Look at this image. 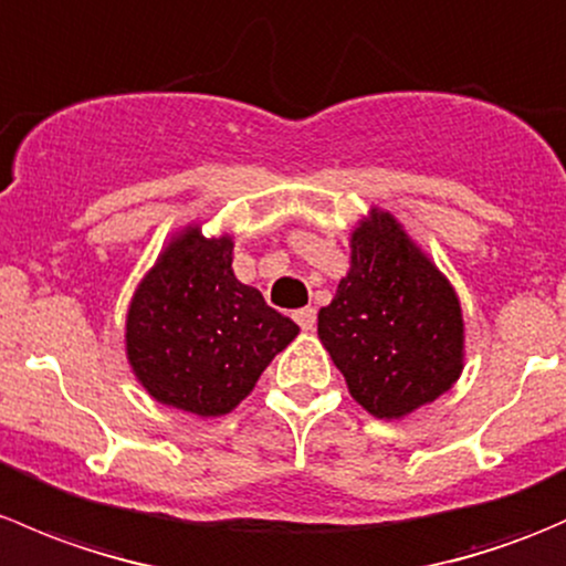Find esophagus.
I'll list each match as a JSON object with an SVG mask.
<instances>
[{
  "label": "esophagus",
  "mask_w": 566,
  "mask_h": 566,
  "mask_svg": "<svg viewBox=\"0 0 566 566\" xmlns=\"http://www.w3.org/2000/svg\"><path fill=\"white\" fill-rule=\"evenodd\" d=\"M295 323H298L304 331H312L317 323V312L312 310V306H304V310L295 312Z\"/></svg>",
  "instance_id": "1"
}]
</instances>
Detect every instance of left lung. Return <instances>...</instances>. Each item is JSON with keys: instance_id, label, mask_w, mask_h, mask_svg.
<instances>
[{"instance_id": "left-lung-1", "label": "left lung", "mask_w": 566, "mask_h": 566, "mask_svg": "<svg viewBox=\"0 0 566 566\" xmlns=\"http://www.w3.org/2000/svg\"><path fill=\"white\" fill-rule=\"evenodd\" d=\"M317 336L350 397L384 421L436 402L465 367L458 290L378 205L353 224L350 268L317 312Z\"/></svg>"}]
</instances>
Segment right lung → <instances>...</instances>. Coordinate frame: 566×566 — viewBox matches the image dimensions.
I'll return each mask as SVG.
<instances>
[{"instance_id":"right-lung-1","label":"right lung","mask_w":566,"mask_h":566,"mask_svg":"<svg viewBox=\"0 0 566 566\" xmlns=\"http://www.w3.org/2000/svg\"><path fill=\"white\" fill-rule=\"evenodd\" d=\"M232 232L202 224L167 238L125 315V358L156 402L199 419L235 410L298 325L232 271Z\"/></svg>"}]
</instances>
